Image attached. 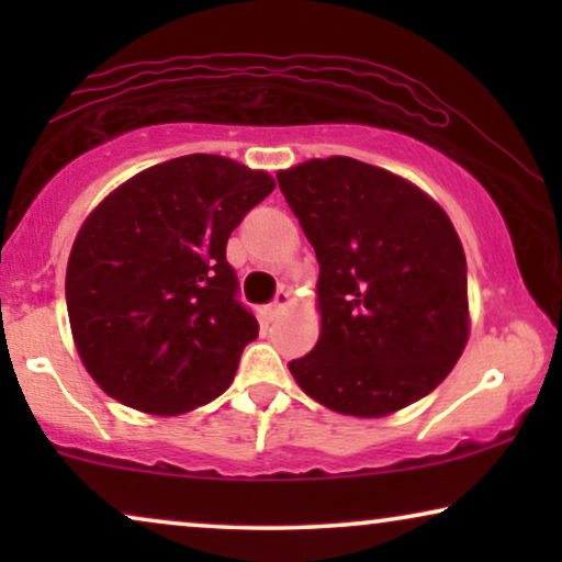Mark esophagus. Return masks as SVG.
<instances>
[{"mask_svg":"<svg viewBox=\"0 0 562 562\" xmlns=\"http://www.w3.org/2000/svg\"><path fill=\"white\" fill-rule=\"evenodd\" d=\"M291 304V294L286 289H281L279 294H276V299L271 304H268V314H271V317H279V314L286 310V306Z\"/></svg>","mask_w":562,"mask_h":562,"instance_id":"esophagus-1","label":"esophagus"}]
</instances>
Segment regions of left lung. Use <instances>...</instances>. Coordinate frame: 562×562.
Wrapping results in <instances>:
<instances>
[{"label":"left lung","mask_w":562,"mask_h":562,"mask_svg":"<svg viewBox=\"0 0 562 562\" xmlns=\"http://www.w3.org/2000/svg\"><path fill=\"white\" fill-rule=\"evenodd\" d=\"M279 189L319 263L322 333L289 363L304 394L383 417L440 386L468 340L460 237L425 191L335 156L281 171Z\"/></svg>","instance_id":"left-lung-1"}]
</instances>
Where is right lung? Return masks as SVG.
Listing matches in <instances>:
<instances>
[{
	"mask_svg": "<svg viewBox=\"0 0 562 562\" xmlns=\"http://www.w3.org/2000/svg\"><path fill=\"white\" fill-rule=\"evenodd\" d=\"M273 179L222 156H181L112 191L76 235L66 306L99 386L133 409L183 414L235 379L258 319L227 237Z\"/></svg>",
	"mask_w": 562,
	"mask_h": 562,
	"instance_id": "add662e5",
	"label": "right lung"
}]
</instances>
